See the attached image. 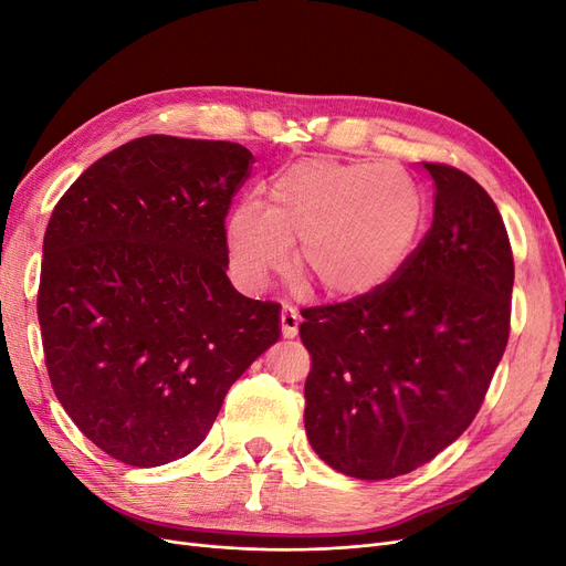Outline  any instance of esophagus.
<instances>
[{"label":"esophagus","instance_id":"1","mask_svg":"<svg viewBox=\"0 0 566 566\" xmlns=\"http://www.w3.org/2000/svg\"><path fill=\"white\" fill-rule=\"evenodd\" d=\"M297 328H300V316L295 310H290V306H285V310L281 312V333L285 339H293L297 335Z\"/></svg>","mask_w":566,"mask_h":566}]
</instances>
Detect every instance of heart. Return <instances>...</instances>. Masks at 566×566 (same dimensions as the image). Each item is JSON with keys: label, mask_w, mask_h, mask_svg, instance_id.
<instances>
[{"label": "heart", "mask_w": 566, "mask_h": 566, "mask_svg": "<svg viewBox=\"0 0 566 566\" xmlns=\"http://www.w3.org/2000/svg\"><path fill=\"white\" fill-rule=\"evenodd\" d=\"M422 224V196L403 169L300 160L271 179L266 210L241 202L229 214V266L245 290H260L300 241L297 266L325 293L366 297L401 271Z\"/></svg>", "instance_id": "1"}]
</instances>
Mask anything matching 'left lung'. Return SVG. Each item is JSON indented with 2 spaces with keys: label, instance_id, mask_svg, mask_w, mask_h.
Returning a JSON list of instances; mask_svg holds the SVG:
<instances>
[{
  "label": "left lung",
  "instance_id": "1",
  "mask_svg": "<svg viewBox=\"0 0 566 566\" xmlns=\"http://www.w3.org/2000/svg\"><path fill=\"white\" fill-rule=\"evenodd\" d=\"M422 165L432 229L397 276L302 310L306 437L325 465L368 482L413 472L468 430L510 335L515 264L499 208L470 175Z\"/></svg>",
  "mask_w": 566,
  "mask_h": 566
}]
</instances>
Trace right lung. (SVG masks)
<instances>
[{
    "instance_id": "obj_1",
    "label": "right lung",
    "mask_w": 566,
    "mask_h": 566,
    "mask_svg": "<svg viewBox=\"0 0 566 566\" xmlns=\"http://www.w3.org/2000/svg\"><path fill=\"white\" fill-rule=\"evenodd\" d=\"M252 153L150 134L84 169L51 212L38 293L56 399L111 458L158 468L208 437L281 337V304L231 285L224 219Z\"/></svg>"
}]
</instances>
